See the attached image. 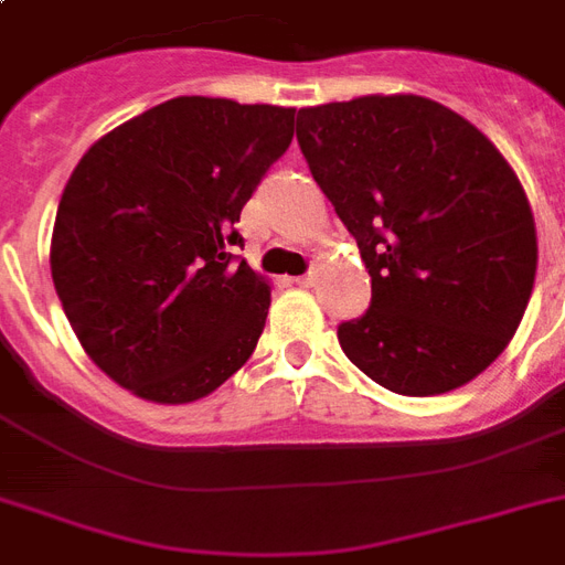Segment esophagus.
<instances>
[{
  "label": "esophagus",
  "instance_id": "esophagus-1",
  "mask_svg": "<svg viewBox=\"0 0 565 565\" xmlns=\"http://www.w3.org/2000/svg\"><path fill=\"white\" fill-rule=\"evenodd\" d=\"M317 281H319L317 273H308V275H301V278H296V284H299V287H313Z\"/></svg>",
  "mask_w": 565,
  "mask_h": 565
}]
</instances>
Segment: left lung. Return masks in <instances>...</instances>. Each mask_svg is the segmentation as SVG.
Instances as JSON below:
<instances>
[{
	"mask_svg": "<svg viewBox=\"0 0 565 565\" xmlns=\"http://www.w3.org/2000/svg\"><path fill=\"white\" fill-rule=\"evenodd\" d=\"M301 154L372 278L345 358L398 395H443L516 334L536 278L525 188L483 131L425 96L301 108Z\"/></svg>",
	"mask_w": 565,
	"mask_h": 565,
	"instance_id": "1",
	"label": "left lung"
}]
</instances>
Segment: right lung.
Wrapping results in <instances>:
<instances>
[{
  "label": "right lung",
  "instance_id": "obj_1",
  "mask_svg": "<svg viewBox=\"0 0 565 565\" xmlns=\"http://www.w3.org/2000/svg\"><path fill=\"white\" fill-rule=\"evenodd\" d=\"M296 108L179 96L84 152L57 204L52 281L78 343L137 398L190 404L252 358L269 281L228 246Z\"/></svg>",
  "mask_w": 565,
  "mask_h": 565
}]
</instances>
